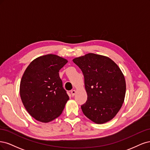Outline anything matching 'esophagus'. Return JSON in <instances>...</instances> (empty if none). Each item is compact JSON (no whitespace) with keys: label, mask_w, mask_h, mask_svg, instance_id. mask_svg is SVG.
I'll return each instance as SVG.
<instances>
[{"label":"esophagus","mask_w":150,"mask_h":150,"mask_svg":"<svg viewBox=\"0 0 150 150\" xmlns=\"http://www.w3.org/2000/svg\"><path fill=\"white\" fill-rule=\"evenodd\" d=\"M75 93H76V90H72L71 91V95L73 96L75 95Z\"/></svg>","instance_id":"34e87169"}]
</instances>
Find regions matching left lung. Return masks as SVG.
<instances>
[{"label": "left lung", "mask_w": 150, "mask_h": 150, "mask_svg": "<svg viewBox=\"0 0 150 150\" xmlns=\"http://www.w3.org/2000/svg\"><path fill=\"white\" fill-rule=\"evenodd\" d=\"M73 62L84 75L87 100L81 106L83 114L96 124L112 120L122 107L126 93L122 70L109 57L92 53Z\"/></svg>", "instance_id": "left-lung-1"}]
</instances>
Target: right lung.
<instances>
[{
  "instance_id": "add662e5",
  "label": "right lung",
  "mask_w": 150,
  "mask_h": 150,
  "mask_svg": "<svg viewBox=\"0 0 150 150\" xmlns=\"http://www.w3.org/2000/svg\"><path fill=\"white\" fill-rule=\"evenodd\" d=\"M68 62L54 54L33 60L24 71L20 95L26 110L38 122L48 123L59 117L69 100L59 70Z\"/></svg>"
}]
</instances>
